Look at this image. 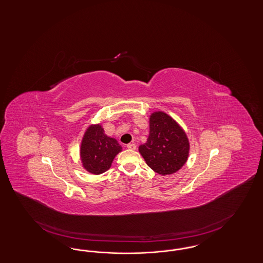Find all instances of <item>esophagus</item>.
<instances>
[{"mask_svg":"<svg viewBox=\"0 0 263 263\" xmlns=\"http://www.w3.org/2000/svg\"><path fill=\"white\" fill-rule=\"evenodd\" d=\"M127 148H129L131 151H135L136 149V145L135 144H128L127 145Z\"/></svg>","mask_w":263,"mask_h":263,"instance_id":"esophagus-1","label":"esophagus"}]
</instances>
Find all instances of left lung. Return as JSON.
<instances>
[{
	"instance_id": "1",
	"label": "left lung",
	"mask_w": 263,
	"mask_h": 263,
	"mask_svg": "<svg viewBox=\"0 0 263 263\" xmlns=\"http://www.w3.org/2000/svg\"><path fill=\"white\" fill-rule=\"evenodd\" d=\"M139 152L147 166L160 175L180 170L189 157L190 143L181 127L163 111H155L149 118V135Z\"/></svg>"
}]
</instances>
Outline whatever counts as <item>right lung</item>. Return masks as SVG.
I'll list each match as a JSON object with an SVG mask.
<instances>
[{
    "mask_svg": "<svg viewBox=\"0 0 263 263\" xmlns=\"http://www.w3.org/2000/svg\"><path fill=\"white\" fill-rule=\"evenodd\" d=\"M122 149L114 138L104 133L100 124L87 128L82 138L81 159L86 171L100 175L109 170L116 155Z\"/></svg>",
    "mask_w": 263,
    "mask_h": 263,
    "instance_id": "right-lung-1",
    "label": "right lung"
}]
</instances>
